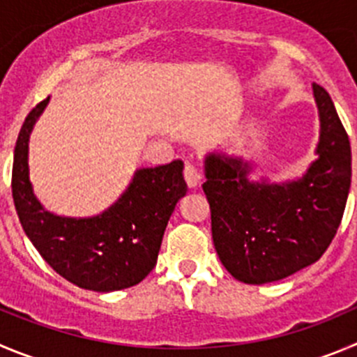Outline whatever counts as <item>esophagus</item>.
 Instances as JSON below:
<instances>
[{
    "instance_id": "34e87169",
    "label": "esophagus",
    "mask_w": 357,
    "mask_h": 357,
    "mask_svg": "<svg viewBox=\"0 0 357 357\" xmlns=\"http://www.w3.org/2000/svg\"><path fill=\"white\" fill-rule=\"evenodd\" d=\"M183 174H185L186 185H188L190 188H195V186L199 185V181H201V174H199L195 163L190 162V160L185 162V171H183Z\"/></svg>"
}]
</instances>
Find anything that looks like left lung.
Wrapping results in <instances>:
<instances>
[{
	"label": "left lung",
	"mask_w": 357,
	"mask_h": 357,
	"mask_svg": "<svg viewBox=\"0 0 357 357\" xmlns=\"http://www.w3.org/2000/svg\"><path fill=\"white\" fill-rule=\"evenodd\" d=\"M321 116L319 158L299 181H248V163L206 156L202 185L216 254L245 284L282 280L321 259L344 216L351 188V142L329 93L314 82Z\"/></svg>",
	"instance_id": "8db88e82"
}]
</instances>
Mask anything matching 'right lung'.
Listing matches in <instances>:
<instances>
[{"instance_id": "1", "label": "right lung", "mask_w": 357, "mask_h": 357, "mask_svg": "<svg viewBox=\"0 0 357 357\" xmlns=\"http://www.w3.org/2000/svg\"><path fill=\"white\" fill-rule=\"evenodd\" d=\"M49 96L36 103L19 132L12 167V195L26 236L56 273L96 292L137 285L156 264L163 231L186 194L183 162L139 169L114 206L91 218H66L43 209L28 174V141Z\"/></svg>"}]
</instances>
